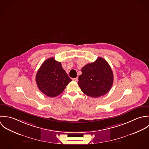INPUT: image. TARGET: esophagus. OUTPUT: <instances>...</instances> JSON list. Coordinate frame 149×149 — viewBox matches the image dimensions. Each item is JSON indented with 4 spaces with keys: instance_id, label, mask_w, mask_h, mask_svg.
Returning a JSON list of instances; mask_svg holds the SVG:
<instances>
[{
    "instance_id": "obj_1",
    "label": "esophagus",
    "mask_w": 149,
    "mask_h": 149,
    "mask_svg": "<svg viewBox=\"0 0 149 149\" xmlns=\"http://www.w3.org/2000/svg\"><path fill=\"white\" fill-rule=\"evenodd\" d=\"M72 80L74 81H75V82H78V78H73Z\"/></svg>"
}]
</instances>
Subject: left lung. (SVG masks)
<instances>
[{
    "mask_svg": "<svg viewBox=\"0 0 149 149\" xmlns=\"http://www.w3.org/2000/svg\"><path fill=\"white\" fill-rule=\"evenodd\" d=\"M78 84L88 96L97 98L107 94L113 82L112 70L108 62L100 57L82 67Z\"/></svg>",
    "mask_w": 149,
    "mask_h": 149,
    "instance_id": "8db88e82",
    "label": "left lung"
}]
</instances>
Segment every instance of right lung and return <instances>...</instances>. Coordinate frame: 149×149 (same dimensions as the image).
<instances>
[{"label": "right lung", "mask_w": 149, "mask_h": 149, "mask_svg": "<svg viewBox=\"0 0 149 149\" xmlns=\"http://www.w3.org/2000/svg\"><path fill=\"white\" fill-rule=\"evenodd\" d=\"M71 81L62 68L61 63L54 58L45 60L36 76L38 89L49 97L59 95Z\"/></svg>", "instance_id": "obj_1"}]
</instances>
